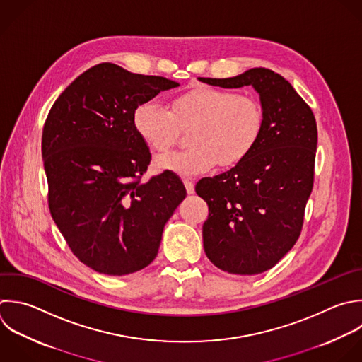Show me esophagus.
<instances>
[{
    "label": "esophagus",
    "mask_w": 362,
    "mask_h": 362,
    "mask_svg": "<svg viewBox=\"0 0 362 362\" xmlns=\"http://www.w3.org/2000/svg\"><path fill=\"white\" fill-rule=\"evenodd\" d=\"M184 185H185L188 194H194V192H195V184H194V181H191V180L187 178V180H184Z\"/></svg>",
    "instance_id": "esophagus-1"
}]
</instances>
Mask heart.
Returning <instances> with one entry per match:
<instances>
[{"mask_svg": "<svg viewBox=\"0 0 362 362\" xmlns=\"http://www.w3.org/2000/svg\"><path fill=\"white\" fill-rule=\"evenodd\" d=\"M188 148L156 158L158 170L195 177L218 163L232 167L256 147L263 132V109L247 95L215 86H195L177 95L171 110L157 99L140 103L133 112V126L154 151L168 150L178 137V126H191Z\"/></svg>", "mask_w": 362, "mask_h": 362, "instance_id": "heart-1", "label": "heart"}]
</instances>
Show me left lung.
<instances>
[{"label":"left lung","instance_id":"1","mask_svg":"<svg viewBox=\"0 0 362 362\" xmlns=\"http://www.w3.org/2000/svg\"><path fill=\"white\" fill-rule=\"evenodd\" d=\"M201 82L221 88L253 86L263 109V132L252 153L232 170L197 182L208 204L204 249L221 270L259 274L297 242L314 184L317 124L310 106L279 74L253 68Z\"/></svg>","mask_w":362,"mask_h":362}]
</instances>
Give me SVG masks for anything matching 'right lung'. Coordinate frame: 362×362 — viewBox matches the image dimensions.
Masks as SVG:
<instances>
[{"instance_id": "right-lung-1", "label": "right lung", "mask_w": 362, "mask_h": 362, "mask_svg": "<svg viewBox=\"0 0 362 362\" xmlns=\"http://www.w3.org/2000/svg\"><path fill=\"white\" fill-rule=\"evenodd\" d=\"M175 86L105 62L78 76L48 113L42 158L49 211L74 255L99 273L124 276L148 266L187 195L170 171L141 182L151 153L133 126L140 103Z\"/></svg>"}]
</instances>
